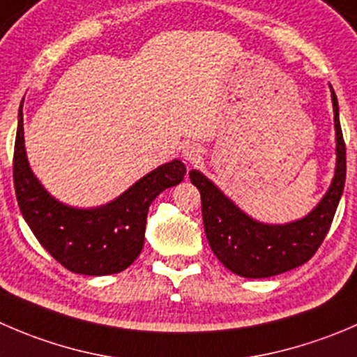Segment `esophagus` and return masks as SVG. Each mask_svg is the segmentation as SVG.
Listing matches in <instances>:
<instances>
[{
    "label": "esophagus",
    "mask_w": 357,
    "mask_h": 357,
    "mask_svg": "<svg viewBox=\"0 0 357 357\" xmlns=\"http://www.w3.org/2000/svg\"><path fill=\"white\" fill-rule=\"evenodd\" d=\"M183 153V158H185L186 162H190V164H193V162L200 160V157H202V148L197 146V144H185L181 150Z\"/></svg>",
    "instance_id": "esophagus-1"
}]
</instances>
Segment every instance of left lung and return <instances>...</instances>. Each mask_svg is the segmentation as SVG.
Instances as JSON below:
<instances>
[{
  "mask_svg": "<svg viewBox=\"0 0 357 357\" xmlns=\"http://www.w3.org/2000/svg\"><path fill=\"white\" fill-rule=\"evenodd\" d=\"M331 101L337 132V167L326 195L302 220L286 225L259 223L238 209L206 176L190 171V179L202 199L204 230L211 249L234 274L261 279L293 271L309 261L323 244L345 185V143L333 89Z\"/></svg>",
  "mask_w": 357,
  "mask_h": 357,
  "instance_id": "left-lung-1",
  "label": "left lung"
}]
</instances>
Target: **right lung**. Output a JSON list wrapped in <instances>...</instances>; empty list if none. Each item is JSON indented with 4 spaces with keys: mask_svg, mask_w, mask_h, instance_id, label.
I'll use <instances>...</instances> for the list:
<instances>
[{
    "mask_svg": "<svg viewBox=\"0 0 357 357\" xmlns=\"http://www.w3.org/2000/svg\"><path fill=\"white\" fill-rule=\"evenodd\" d=\"M185 174V164L172 160L148 172L106 206L94 209L66 206L55 200L31 171L20 106L13 150L17 202L40 244L75 274H119L132 265L144 244L148 207L165 188L181 183Z\"/></svg>",
    "mask_w": 357,
    "mask_h": 357,
    "instance_id": "add662e5",
    "label": "right lung"
}]
</instances>
